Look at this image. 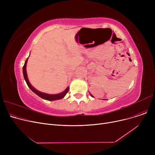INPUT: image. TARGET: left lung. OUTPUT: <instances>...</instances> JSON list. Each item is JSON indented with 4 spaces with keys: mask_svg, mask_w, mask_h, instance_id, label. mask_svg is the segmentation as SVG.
I'll use <instances>...</instances> for the list:
<instances>
[{
    "mask_svg": "<svg viewBox=\"0 0 155 155\" xmlns=\"http://www.w3.org/2000/svg\"><path fill=\"white\" fill-rule=\"evenodd\" d=\"M91 96H92V97H94V96H93V95H92V94H91Z\"/></svg>",
    "mask_w": 155,
    "mask_h": 155,
    "instance_id": "left-lung-1",
    "label": "left lung"
}]
</instances>
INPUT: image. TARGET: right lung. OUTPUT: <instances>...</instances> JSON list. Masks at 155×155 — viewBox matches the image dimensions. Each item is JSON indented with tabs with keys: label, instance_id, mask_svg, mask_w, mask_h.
I'll use <instances>...</instances> for the list:
<instances>
[{
	"label": "right lung",
	"instance_id": "right-lung-1",
	"mask_svg": "<svg viewBox=\"0 0 155 155\" xmlns=\"http://www.w3.org/2000/svg\"><path fill=\"white\" fill-rule=\"evenodd\" d=\"M28 59V58H27V60L25 61V63H24V64L22 71H23L24 78V79H25L26 82V84H27L28 86L29 87V88L31 89V90L33 92H35L36 95L39 96L41 98L47 100V101H55V100H58V99H61L63 98V97L65 96V95H66L67 94V92H68L69 87H67L66 88V90H65L64 92L60 93V94H54V95H51V94H45V93L39 92L38 91L36 90V89L33 87H32V85L30 84L29 80H28V76H27V73H26V64H27Z\"/></svg>",
	"mask_w": 155,
	"mask_h": 155
}]
</instances>
